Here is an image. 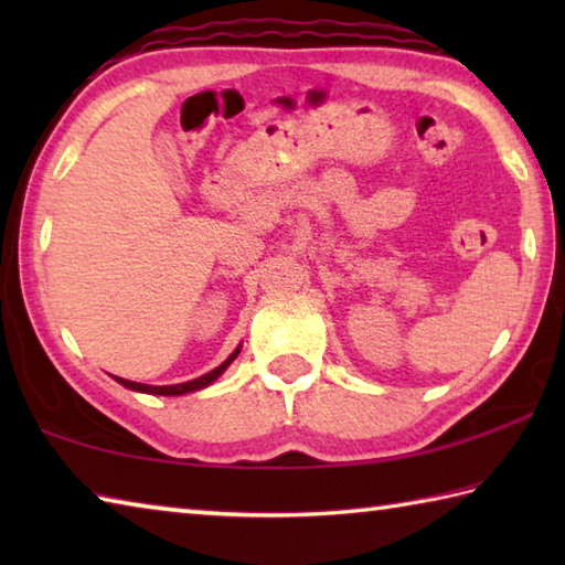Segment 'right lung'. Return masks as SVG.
Listing matches in <instances>:
<instances>
[{
  "mask_svg": "<svg viewBox=\"0 0 565 565\" xmlns=\"http://www.w3.org/2000/svg\"><path fill=\"white\" fill-rule=\"evenodd\" d=\"M238 351H242V349H236V351L232 353V356H228V359L222 363V366H216L214 371H209V374L199 376V379H194V381H186V384H174V386H147V384H137V381H127V379H119V376H114V379H117L121 386H127V388H131V391H141V394L181 396V394H189V391H199V388H204V386L212 384V381H216L218 376L224 374L228 363H232V361L238 356Z\"/></svg>",
  "mask_w": 565,
  "mask_h": 565,
  "instance_id": "right-lung-1",
  "label": "right lung"
}]
</instances>
